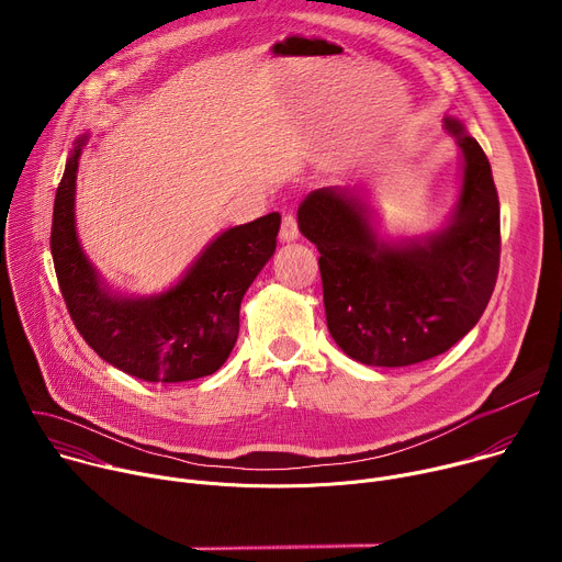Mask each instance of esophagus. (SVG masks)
<instances>
[{
	"label": "esophagus",
	"instance_id": "34e87169",
	"mask_svg": "<svg viewBox=\"0 0 562 562\" xmlns=\"http://www.w3.org/2000/svg\"><path fill=\"white\" fill-rule=\"evenodd\" d=\"M300 231H297V220L293 213H284L282 215V224H280V239L282 243H293L297 239Z\"/></svg>",
	"mask_w": 562,
	"mask_h": 562
}]
</instances>
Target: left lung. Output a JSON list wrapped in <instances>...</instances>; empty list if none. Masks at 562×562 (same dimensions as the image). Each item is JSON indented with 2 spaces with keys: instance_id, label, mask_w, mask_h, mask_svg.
I'll list each match as a JSON object with an SVG mask.
<instances>
[{
  "instance_id": "obj_1",
  "label": "left lung",
  "mask_w": 562,
  "mask_h": 562,
  "mask_svg": "<svg viewBox=\"0 0 562 562\" xmlns=\"http://www.w3.org/2000/svg\"><path fill=\"white\" fill-rule=\"evenodd\" d=\"M462 150V187L449 222L427 237L386 245L367 202L347 189L311 191L297 209L319 251L327 327L353 360L407 367L451 349L483 315L501 267V202L485 150L447 117Z\"/></svg>"
}]
</instances>
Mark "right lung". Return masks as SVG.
I'll return each instance as SVG.
<instances>
[{
	"mask_svg": "<svg viewBox=\"0 0 562 562\" xmlns=\"http://www.w3.org/2000/svg\"><path fill=\"white\" fill-rule=\"evenodd\" d=\"M75 142L53 206L50 254L75 329L109 364L146 382H184L215 373L235 347L239 302L276 251L280 213L220 233L187 276L153 297L109 293L75 233Z\"/></svg>",
	"mask_w": 562,
	"mask_h": 562,
	"instance_id": "1",
	"label": "right lung"
}]
</instances>
